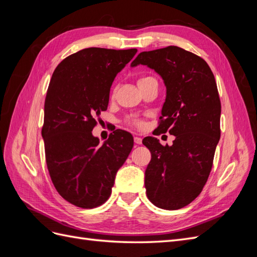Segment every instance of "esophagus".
<instances>
[{
	"label": "esophagus",
	"instance_id": "34e87169",
	"mask_svg": "<svg viewBox=\"0 0 257 257\" xmlns=\"http://www.w3.org/2000/svg\"><path fill=\"white\" fill-rule=\"evenodd\" d=\"M134 142H135V144H136V145H142V143H143V138L136 136V137H134Z\"/></svg>",
	"mask_w": 257,
	"mask_h": 257
}]
</instances>
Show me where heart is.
<instances>
[{
	"instance_id": "b5f03b06",
	"label": "heart",
	"mask_w": 257,
	"mask_h": 257,
	"mask_svg": "<svg viewBox=\"0 0 257 257\" xmlns=\"http://www.w3.org/2000/svg\"><path fill=\"white\" fill-rule=\"evenodd\" d=\"M153 80H157V79H155L154 77H152V76H142L137 79V84H138V87L141 88L142 85H144L145 83L149 82V81H153ZM128 123L131 124V125L135 126L136 128H143L145 126V122L142 119H138V118L130 119Z\"/></svg>"
}]
</instances>
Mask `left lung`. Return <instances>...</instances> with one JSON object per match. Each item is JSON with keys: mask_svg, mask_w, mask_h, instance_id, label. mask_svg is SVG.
Here are the masks:
<instances>
[{"mask_svg": "<svg viewBox=\"0 0 257 257\" xmlns=\"http://www.w3.org/2000/svg\"><path fill=\"white\" fill-rule=\"evenodd\" d=\"M138 64L153 68L166 85L155 134L176 137L173 146L144 138L151 152L145 173L146 193L157 207L177 210L199 195L211 172L221 137L216 82L204 59L177 46L141 52L132 62V66Z\"/></svg>", "mask_w": 257, "mask_h": 257, "instance_id": "8db88e82", "label": "left lung"}]
</instances>
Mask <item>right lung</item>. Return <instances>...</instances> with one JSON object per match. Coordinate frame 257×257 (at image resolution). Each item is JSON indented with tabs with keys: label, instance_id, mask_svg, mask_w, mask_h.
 <instances>
[{
	"label": "right lung",
	"instance_id": "right-lung-1",
	"mask_svg": "<svg viewBox=\"0 0 257 257\" xmlns=\"http://www.w3.org/2000/svg\"><path fill=\"white\" fill-rule=\"evenodd\" d=\"M137 49L85 48L54 69L45 99L42 136L46 164L54 188L83 209L109 198L115 174L133 149L128 132L115 130L104 145L92 135L107 109L110 87Z\"/></svg>",
	"mask_w": 257,
	"mask_h": 257
}]
</instances>
